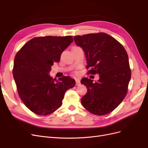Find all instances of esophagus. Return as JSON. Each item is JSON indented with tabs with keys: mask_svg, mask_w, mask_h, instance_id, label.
I'll list each match as a JSON object with an SVG mask.
<instances>
[{
	"mask_svg": "<svg viewBox=\"0 0 148 148\" xmlns=\"http://www.w3.org/2000/svg\"><path fill=\"white\" fill-rule=\"evenodd\" d=\"M75 82H76V85H77V86H79V85L80 84L79 80L77 78V79H76V80H75Z\"/></svg>",
	"mask_w": 148,
	"mask_h": 148,
	"instance_id": "1",
	"label": "esophagus"
}]
</instances>
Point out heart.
I'll return each mask as SVG.
<instances>
[{"label": "heart", "mask_w": 148, "mask_h": 148, "mask_svg": "<svg viewBox=\"0 0 148 148\" xmlns=\"http://www.w3.org/2000/svg\"><path fill=\"white\" fill-rule=\"evenodd\" d=\"M76 73H77V72H76Z\"/></svg>", "instance_id": "obj_1"}]
</instances>
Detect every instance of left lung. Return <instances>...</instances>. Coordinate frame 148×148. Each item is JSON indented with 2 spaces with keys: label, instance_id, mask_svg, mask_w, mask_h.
<instances>
[{
  "label": "left lung",
  "instance_id": "8db88e82",
  "mask_svg": "<svg viewBox=\"0 0 148 148\" xmlns=\"http://www.w3.org/2000/svg\"><path fill=\"white\" fill-rule=\"evenodd\" d=\"M74 41L84 51L86 69H91L88 74L99 75L95 83L88 78L82 79L81 83L88 89L82 104L92 114H109L127 94L132 74L127 52L118 41L105 33L76 36Z\"/></svg>",
  "mask_w": 148,
  "mask_h": 148
}]
</instances>
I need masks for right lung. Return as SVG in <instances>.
<instances>
[{"instance_id":"right-lung-1","label":"right lung","mask_w":148,"mask_h":148,"mask_svg":"<svg viewBox=\"0 0 148 148\" xmlns=\"http://www.w3.org/2000/svg\"><path fill=\"white\" fill-rule=\"evenodd\" d=\"M73 41L71 36H41L29 40L16 53L13 75L21 100L33 112L39 115L53 113L62 104L75 79L63 77L59 81L49 73L59 62L65 49Z\"/></svg>"}]
</instances>
